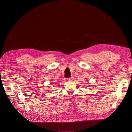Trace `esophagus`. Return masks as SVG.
Here are the masks:
<instances>
[{
	"instance_id": "1",
	"label": "esophagus",
	"mask_w": 132,
	"mask_h": 132,
	"mask_svg": "<svg viewBox=\"0 0 132 132\" xmlns=\"http://www.w3.org/2000/svg\"><path fill=\"white\" fill-rule=\"evenodd\" d=\"M73 77H71V78H67V81H72V80H73Z\"/></svg>"
}]
</instances>
